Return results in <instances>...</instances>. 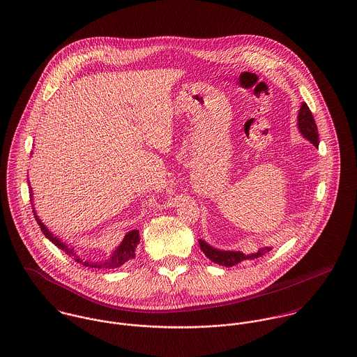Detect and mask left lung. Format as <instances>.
I'll return each mask as SVG.
<instances>
[{
	"label": "left lung",
	"mask_w": 357,
	"mask_h": 357,
	"mask_svg": "<svg viewBox=\"0 0 357 357\" xmlns=\"http://www.w3.org/2000/svg\"><path fill=\"white\" fill-rule=\"evenodd\" d=\"M297 126H298V130L300 133L305 137L306 140H309L316 149L319 147V133H317V126L314 123V119H313V115L309 109V107L306 105V102H303L301 107H300V111H298V116H297ZM199 246H201V250L204 252V255L211 259L213 262L218 264V265H222V266H234V265H238L241 264L242 261H246V259H255L258 257H262V255H266L268 252L272 250V248L269 246H265V248H261L258 252L255 253H250V255H243L242 252H235V250H220L217 248H213L210 246L206 241L204 239H199Z\"/></svg>",
	"instance_id": "1"
}]
</instances>
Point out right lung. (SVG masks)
<instances>
[{
    "mask_svg": "<svg viewBox=\"0 0 357 357\" xmlns=\"http://www.w3.org/2000/svg\"><path fill=\"white\" fill-rule=\"evenodd\" d=\"M29 181V180H27ZM29 188H30V198H31V204H33V211H34V217L41 228V231L44 232L45 238H48L51 241L52 243L54 246H57L60 250H63L66 255H71L75 258L77 262L85 265V266H89V268H108V269H114V268H119L121 265H123L126 261H129L130 258L135 257V252H136V248L140 242V235H139V231L137 229H132L129 231L125 238L122 239V242L111 252V255H107L105 258L102 259H98V261H92V259H84L81 258V255H78L77 252V246L71 245V243H67V242H63L59 236L53 235L51 231L47 228V225L41 221V218L37 215L36 213V208H34V194H33V188L30 185V181H29Z\"/></svg>",
    "mask_w": 357,
    "mask_h": 357,
    "instance_id": "1",
    "label": "right lung"
}]
</instances>
